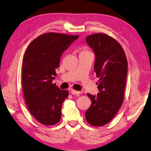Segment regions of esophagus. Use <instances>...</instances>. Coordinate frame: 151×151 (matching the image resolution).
<instances>
[{"label":"esophagus","mask_w":151,"mask_h":151,"mask_svg":"<svg viewBox=\"0 0 151 151\" xmlns=\"http://www.w3.org/2000/svg\"><path fill=\"white\" fill-rule=\"evenodd\" d=\"M71 94H73V95H78V94H81V91H76V90H73V89H71Z\"/></svg>","instance_id":"esophagus-1"}]
</instances>
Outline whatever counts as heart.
<instances>
[{"label": "heart", "instance_id": "1", "mask_svg": "<svg viewBox=\"0 0 151 151\" xmlns=\"http://www.w3.org/2000/svg\"><path fill=\"white\" fill-rule=\"evenodd\" d=\"M89 52L88 51V50H87V49L86 48V47H84V48H83V50L81 51L80 54H85V53H89Z\"/></svg>", "mask_w": 151, "mask_h": 151}]
</instances>
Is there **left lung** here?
Instances as JSON below:
<instances>
[{"mask_svg": "<svg viewBox=\"0 0 151 151\" xmlns=\"http://www.w3.org/2000/svg\"><path fill=\"white\" fill-rule=\"evenodd\" d=\"M86 40L96 54L94 71L99 78V93L96 96L88 93L91 105L86 117L91 125L101 127L113 119L123 104L127 60L121 44L107 34H91Z\"/></svg>", "mask_w": 151, "mask_h": 151, "instance_id": "obj_1", "label": "left lung"}]
</instances>
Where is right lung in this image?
Here are the masks:
<instances>
[{
	"mask_svg": "<svg viewBox=\"0 0 151 151\" xmlns=\"http://www.w3.org/2000/svg\"><path fill=\"white\" fill-rule=\"evenodd\" d=\"M78 35L48 32L29 44L24 55L22 83L24 96L32 115L44 125H54L61 119V109L69 92L52 83L60 58Z\"/></svg>",
	"mask_w": 151,
	"mask_h": 151,
	"instance_id": "1",
	"label": "right lung"
}]
</instances>
